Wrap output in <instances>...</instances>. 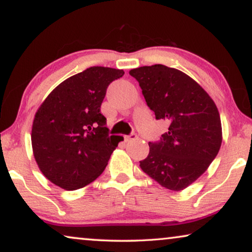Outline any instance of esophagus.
I'll return each instance as SVG.
<instances>
[{"instance_id":"obj_1","label":"esophagus","mask_w":252,"mask_h":252,"mask_svg":"<svg viewBox=\"0 0 252 252\" xmlns=\"http://www.w3.org/2000/svg\"><path fill=\"white\" fill-rule=\"evenodd\" d=\"M137 138H138L137 133H131V134H129V136H126V137H125L126 141H132V140H136Z\"/></svg>"}]
</instances>
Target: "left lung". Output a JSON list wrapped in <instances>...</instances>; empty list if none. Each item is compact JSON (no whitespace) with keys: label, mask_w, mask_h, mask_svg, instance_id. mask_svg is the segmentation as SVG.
Wrapping results in <instances>:
<instances>
[{"label":"left lung","mask_w":252,"mask_h":252,"mask_svg":"<svg viewBox=\"0 0 252 252\" xmlns=\"http://www.w3.org/2000/svg\"><path fill=\"white\" fill-rule=\"evenodd\" d=\"M156 120H167L168 131L149 142L140 160L146 174L160 186L181 191L204 174L222 145V125L214 100L182 71L163 64L130 70Z\"/></svg>","instance_id":"1"}]
</instances>
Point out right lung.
Instances as JSON below:
<instances>
[{
	"mask_svg": "<svg viewBox=\"0 0 252 252\" xmlns=\"http://www.w3.org/2000/svg\"><path fill=\"white\" fill-rule=\"evenodd\" d=\"M123 74L112 67H88L61 82L37 110L32 129L33 157L55 186L77 190L104 172L122 137L108 134L100 105L108 85Z\"/></svg>",
	"mask_w": 252,
	"mask_h": 252,
	"instance_id": "obj_1",
	"label": "right lung"
}]
</instances>
